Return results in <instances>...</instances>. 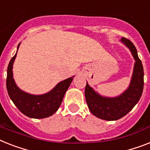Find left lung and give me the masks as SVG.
<instances>
[{"label": "left lung", "mask_w": 150, "mask_h": 150, "mask_svg": "<svg viewBox=\"0 0 150 150\" xmlns=\"http://www.w3.org/2000/svg\"><path fill=\"white\" fill-rule=\"evenodd\" d=\"M122 41L130 49L136 60L132 80L126 92L115 98L103 97L86 83L85 96L90 112L101 119L113 121L121 119L132 110L142 96L144 85V72L141 60L131 41L122 38Z\"/></svg>", "instance_id": "left-lung-1"}]
</instances>
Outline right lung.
<instances>
[{"mask_svg":"<svg viewBox=\"0 0 150 150\" xmlns=\"http://www.w3.org/2000/svg\"><path fill=\"white\" fill-rule=\"evenodd\" d=\"M20 44L18 45V49ZM17 53L11 59L7 71V90L10 98L20 112L28 117L43 119L51 116L58 110L63 98L73 80L71 77L58 83L51 92L41 96H34L23 92L16 86L12 68Z\"/></svg>","mask_w":150,"mask_h":150,"instance_id":"right-lung-1","label":"right lung"}]
</instances>
